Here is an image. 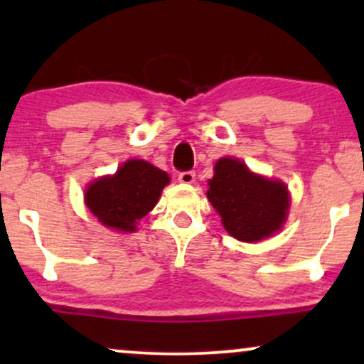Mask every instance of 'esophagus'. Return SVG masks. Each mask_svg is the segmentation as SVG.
<instances>
[{"mask_svg":"<svg viewBox=\"0 0 364 364\" xmlns=\"http://www.w3.org/2000/svg\"><path fill=\"white\" fill-rule=\"evenodd\" d=\"M178 179L183 185H191V183H195V173L193 171H183L178 174Z\"/></svg>","mask_w":364,"mask_h":364,"instance_id":"1","label":"esophagus"}]
</instances>
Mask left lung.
Listing matches in <instances>:
<instances>
[{"mask_svg":"<svg viewBox=\"0 0 364 364\" xmlns=\"http://www.w3.org/2000/svg\"><path fill=\"white\" fill-rule=\"evenodd\" d=\"M207 198L223 217L225 231L245 243H255L281 231L291 198L287 186L255 174L240 159L223 157L208 179Z\"/></svg>","mask_w":364,"mask_h":364,"instance_id":"8db88e82","label":"left lung"}]
</instances>
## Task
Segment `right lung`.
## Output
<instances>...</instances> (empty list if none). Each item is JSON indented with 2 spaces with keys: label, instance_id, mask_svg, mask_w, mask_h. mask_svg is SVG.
Segmentation results:
<instances>
[{
  "label": "right lung",
  "instance_id": "1",
  "mask_svg": "<svg viewBox=\"0 0 364 364\" xmlns=\"http://www.w3.org/2000/svg\"><path fill=\"white\" fill-rule=\"evenodd\" d=\"M169 174L141 159L124 162L112 176H102L85 190V205L106 228L132 232L156 207Z\"/></svg>",
  "mask_w": 364,
  "mask_h": 364
}]
</instances>
